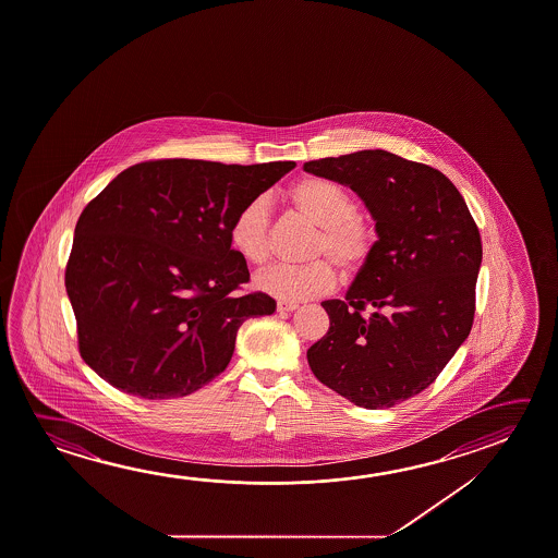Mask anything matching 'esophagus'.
<instances>
[{"mask_svg": "<svg viewBox=\"0 0 558 558\" xmlns=\"http://www.w3.org/2000/svg\"><path fill=\"white\" fill-rule=\"evenodd\" d=\"M276 307H278V311H295L300 305L295 302H286V300H278V303H276Z\"/></svg>", "mask_w": 558, "mask_h": 558, "instance_id": "esophagus-1", "label": "esophagus"}]
</instances>
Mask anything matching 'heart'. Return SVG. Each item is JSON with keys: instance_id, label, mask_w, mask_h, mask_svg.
Returning a JSON list of instances; mask_svg holds the SVG:
<instances>
[{"instance_id": "b5f03b06", "label": "heart", "mask_w": 558, "mask_h": 558, "mask_svg": "<svg viewBox=\"0 0 558 558\" xmlns=\"http://www.w3.org/2000/svg\"><path fill=\"white\" fill-rule=\"evenodd\" d=\"M293 210L319 226L311 243L307 265H276L256 276L258 290L286 302H302L329 293L337 286V266L352 278L366 270L377 251L374 221L357 211L352 192L342 184L307 177L288 191ZM231 247L245 263L263 266L272 253L270 210L265 198H253L229 226Z\"/></svg>"}]
</instances>
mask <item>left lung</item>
I'll return each instance as SVG.
<instances>
[{
	"instance_id": "1",
	"label": "left lung",
	"mask_w": 558,
	"mask_h": 558,
	"mask_svg": "<svg viewBox=\"0 0 558 558\" xmlns=\"http://www.w3.org/2000/svg\"><path fill=\"white\" fill-rule=\"evenodd\" d=\"M366 202L377 251L344 300L323 302L327 335L311 372L364 409H389L436 381L475 320L483 243L465 198L429 165L384 149L303 163Z\"/></svg>"
}]
</instances>
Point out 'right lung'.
<instances>
[{
	"label": "right lung",
	"instance_id": "add662e5",
	"mask_svg": "<svg viewBox=\"0 0 558 558\" xmlns=\"http://www.w3.org/2000/svg\"><path fill=\"white\" fill-rule=\"evenodd\" d=\"M293 167L151 159L83 208L65 290L80 354L105 381L177 399L228 367L239 327L276 310L268 293L233 295L251 275L229 226Z\"/></svg>",
	"mask_w": 558,
	"mask_h": 558
}]
</instances>
